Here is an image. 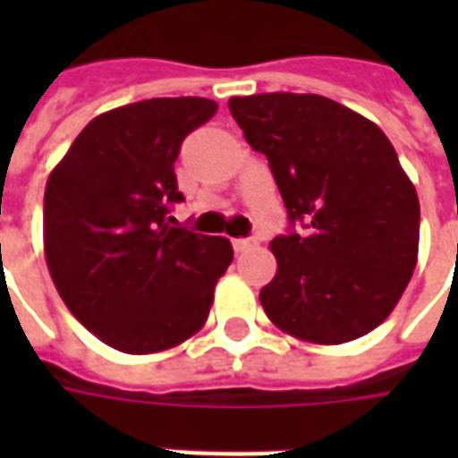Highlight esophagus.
Instances as JSON below:
<instances>
[{
  "label": "esophagus",
  "instance_id": "34e87169",
  "mask_svg": "<svg viewBox=\"0 0 458 458\" xmlns=\"http://www.w3.org/2000/svg\"><path fill=\"white\" fill-rule=\"evenodd\" d=\"M233 248H235V252H248V250L258 248V240H255V238H238V240H233Z\"/></svg>",
  "mask_w": 458,
  "mask_h": 458
}]
</instances>
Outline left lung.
Segmentation results:
<instances>
[{
    "mask_svg": "<svg viewBox=\"0 0 458 458\" xmlns=\"http://www.w3.org/2000/svg\"><path fill=\"white\" fill-rule=\"evenodd\" d=\"M245 140L265 154L292 223L269 242L277 275L259 292L289 336L338 345L393 314L420 250V199L385 131L311 93L230 98Z\"/></svg>",
    "mask_w": 458,
    "mask_h": 458,
    "instance_id": "8db88e82",
    "label": "left lung"
}]
</instances>
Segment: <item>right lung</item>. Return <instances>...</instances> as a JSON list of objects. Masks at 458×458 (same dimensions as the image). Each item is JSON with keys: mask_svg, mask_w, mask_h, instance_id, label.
Here are the masks:
<instances>
[{"mask_svg": "<svg viewBox=\"0 0 458 458\" xmlns=\"http://www.w3.org/2000/svg\"><path fill=\"white\" fill-rule=\"evenodd\" d=\"M206 98H151L88 122L44 193V252L81 324L122 353L169 351L199 334L228 238L166 223L183 196L174 161L186 134L216 114Z\"/></svg>", "mask_w": 458, "mask_h": 458, "instance_id": "1", "label": "right lung"}]
</instances>
